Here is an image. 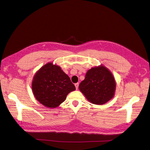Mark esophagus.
<instances>
[{"label":"esophagus","mask_w":150,"mask_h":150,"mask_svg":"<svg viewBox=\"0 0 150 150\" xmlns=\"http://www.w3.org/2000/svg\"><path fill=\"white\" fill-rule=\"evenodd\" d=\"M75 87H76V89L77 90V89L78 88V86H79V83H76V84H75Z\"/></svg>","instance_id":"34e87169"}]
</instances>
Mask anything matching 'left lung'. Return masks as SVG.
Masks as SVG:
<instances>
[{
    "label": "left lung",
    "instance_id": "obj_1",
    "mask_svg": "<svg viewBox=\"0 0 150 150\" xmlns=\"http://www.w3.org/2000/svg\"><path fill=\"white\" fill-rule=\"evenodd\" d=\"M78 88L90 102L103 105L114 98L116 83L111 71L101 64L87 72Z\"/></svg>",
    "mask_w": 150,
    "mask_h": 150
}]
</instances>
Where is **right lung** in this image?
<instances>
[{"instance_id":"obj_1","label":"right lung","mask_w":150,"mask_h":150,"mask_svg":"<svg viewBox=\"0 0 150 150\" xmlns=\"http://www.w3.org/2000/svg\"><path fill=\"white\" fill-rule=\"evenodd\" d=\"M32 88L36 99L50 108H57L66 100L68 94L76 89L69 76L52 62L45 64L36 72Z\"/></svg>"}]
</instances>
